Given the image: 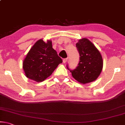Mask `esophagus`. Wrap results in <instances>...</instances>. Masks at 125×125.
I'll return each mask as SVG.
<instances>
[{"label": "esophagus", "instance_id": "34e87169", "mask_svg": "<svg viewBox=\"0 0 125 125\" xmlns=\"http://www.w3.org/2000/svg\"><path fill=\"white\" fill-rule=\"evenodd\" d=\"M67 61V58H64V59H63V62L64 63H66V62Z\"/></svg>", "mask_w": 125, "mask_h": 125}]
</instances>
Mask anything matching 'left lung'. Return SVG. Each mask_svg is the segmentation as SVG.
<instances>
[{
	"label": "left lung",
	"mask_w": 125,
	"mask_h": 125,
	"mask_svg": "<svg viewBox=\"0 0 125 125\" xmlns=\"http://www.w3.org/2000/svg\"><path fill=\"white\" fill-rule=\"evenodd\" d=\"M79 54V62L74 70L67 68L75 79L81 83H87L96 80L102 71V56L95 46L87 39H80L76 44Z\"/></svg>",
	"instance_id": "1"
}]
</instances>
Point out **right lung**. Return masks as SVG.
<instances>
[{
	"label": "right lung",
	"mask_w": 125,
	"mask_h": 125,
	"mask_svg": "<svg viewBox=\"0 0 125 125\" xmlns=\"http://www.w3.org/2000/svg\"><path fill=\"white\" fill-rule=\"evenodd\" d=\"M62 59L52 49V42L40 39L28 52L23 63L26 76L37 82H42L50 76Z\"/></svg>",
	"instance_id": "add662e5"
}]
</instances>
